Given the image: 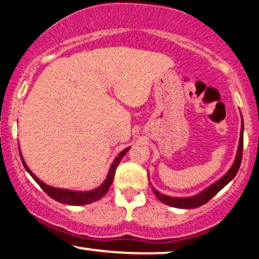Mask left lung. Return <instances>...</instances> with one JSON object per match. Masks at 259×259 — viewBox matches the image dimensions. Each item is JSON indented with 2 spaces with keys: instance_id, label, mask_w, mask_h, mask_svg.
<instances>
[{
  "instance_id": "1",
  "label": "left lung",
  "mask_w": 259,
  "mask_h": 259,
  "mask_svg": "<svg viewBox=\"0 0 259 259\" xmlns=\"http://www.w3.org/2000/svg\"><path fill=\"white\" fill-rule=\"evenodd\" d=\"M242 148H243V120L241 123V132H240L239 147H237L236 157H235V160L233 165H231V168L229 169L227 173L223 175L221 179L217 180L215 183H213L210 186L206 187L203 191L198 192V194H196L194 196H190V197H171V196L163 195L160 194L159 191H157V190L151 185L152 186L154 195H156V197L158 198L160 202H163V203L175 208H184V209H189V208H197L202 206V204L207 203L210 198L214 197V196L221 191L223 187L228 185V184L234 179L237 171H239L240 164H241V159H242Z\"/></svg>"
}]
</instances>
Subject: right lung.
Wrapping results in <instances>:
<instances>
[{"instance_id":"1","label":"right lung","mask_w":259,"mask_h":259,"mask_svg":"<svg viewBox=\"0 0 259 259\" xmlns=\"http://www.w3.org/2000/svg\"><path fill=\"white\" fill-rule=\"evenodd\" d=\"M129 150H130V147L124 148V150L121 151V152L118 154L117 157H115V159L113 160L111 168H109L108 175H107L106 180L103 181V183L101 184L99 187H96V189H94V190H90V191H73V190L59 189V187H53V186L47 185V184H45L44 181H41L40 179H38L36 175H34V173H32L30 169H29L28 165H26L24 158H23L22 152H20V151H19V154H20V158H22L23 165H24L25 170L31 175L32 179L36 181L38 185H40L41 189H42L44 191L50 196V197H52L53 200H56L57 202H61V203H64V204H72V206H84V204L92 203V202L100 200V198H102L103 196L107 194L109 186L112 185L113 179H114L115 169H117L118 164H119L121 158L124 157V154H125Z\"/></svg>"}]
</instances>
